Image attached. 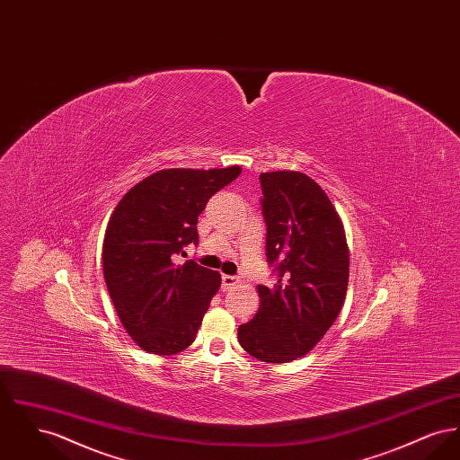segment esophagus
<instances>
[{
    "instance_id": "obj_1",
    "label": "esophagus",
    "mask_w": 460,
    "mask_h": 460,
    "mask_svg": "<svg viewBox=\"0 0 460 460\" xmlns=\"http://www.w3.org/2000/svg\"><path fill=\"white\" fill-rule=\"evenodd\" d=\"M236 283H238V278H234V276H227V274H224V276H222V289H224V291L231 289L233 286H236Z\"/></svg>"
}]
</instances>
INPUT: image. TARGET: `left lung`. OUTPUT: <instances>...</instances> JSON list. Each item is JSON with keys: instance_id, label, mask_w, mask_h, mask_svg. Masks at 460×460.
I'll return each instance as SVG.
<instances>
[{"instance_id": "8db88e82", "label": "left lung", "mask_w": 460, "mask_h": 460, "mask_svg": "<svg viewBox=\"0 0 460 460\" xmlns=\"http://www.w3.org/2000/svg\"><path fill=\"white\" fill-rule=\"evenodd\" d=\"M265 255L278 281L259 285L255 317L238 328L252 357L285 364L312 350L336 321L350 259L343 224L323 188L302 172L261 174Z\"/></svg>"}]
</instances>
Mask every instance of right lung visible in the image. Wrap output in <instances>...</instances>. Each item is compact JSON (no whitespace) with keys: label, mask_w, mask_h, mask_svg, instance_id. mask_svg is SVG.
I'll return each mask as SVG.
<instances>
[{"label":"right lung","mask_w":460,"mask_h":460,"mask_svg":"<svg viewBox=\"0 0 460 460\" xmlns=\"http://www.w3.org/2000/svg\"><path fill=\"white\" fill-rule=\"evenodd\" d=\"M240 172L238 165L160 171L115 207L103 241V276L122 326L143 350L174 355L195 341L220 274L174 259L198 244V216Z\"/></svg>","instance_id":"right-lung-1"}]
</instances>
